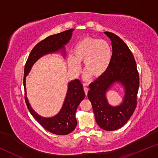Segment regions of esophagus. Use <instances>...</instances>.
Instances as JSON below:
<instances>
[{
  "instance_id": "esophagus-1",
  "label": "esophagus",
  "mask_w": 158,
  "mask_h": 158,
  "mask_svg": "<svg viewBox=\"0 0 158 158\" xmlns=\"http://www.w3.org/2000/svg\"><path fill=\"white\" fill-rule=\"evenodd\" d=\"M84 92H85V95H87L88 91H89V89H88L87 87H84Z\"/></svg>"
}]
</instances>
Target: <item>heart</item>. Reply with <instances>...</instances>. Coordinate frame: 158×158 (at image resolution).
I'll list each match as a JSON object with an SVG mask.
<instances>
[{"label":"heart","mask_w":158,"mask_h":158,"mask_svg":"<svg viewBox=\"0 0 158 158\" xmlns=\"http://www.w3.org/2000/svg\"><path fill=\"white\" fill-rule=\"evenodd\" d=\"M112 58L111 45L105 40L85 37L79 40L69 56V69L74 74L80 71V64L84 63V70L93 79L102 77L110 66Z\"/></svg>","instance_id":"1"}]
</instances>
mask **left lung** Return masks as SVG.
I'll return each instance as SVG.
<instances>
[{
	"mask_svg": "<svg viewBox=\"0 0 158 158\" xmlns=\"http://www.w3.org/2000/svg\"><path fill=\"white\" fill-rule=\"evenodd\" d=\"M104 33L111 41V64L102 77L89 85L88 98L92 104L98 125L105 130L114 131L123 126L135 110L139 76L135 58L127 44L114 33ZM116 82L124 86L125 95L121 105L111 106L108 102L106 93Z\"/></svg>",
	"mask_w": 158,
	"mask_h": 158,
	"instance_id": "8db88e82",
	"label": "left lung"
}]
</instances>
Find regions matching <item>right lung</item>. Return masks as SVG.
I'll list each match as a JSON object with an SVG mask.
<instances>
[{"label": "right lung", "instance_id": "add662e5", "mask_svg": "<svg viewBox=\"0 0 158 158\" xmlns=\"http://www.w3.org/2000/svg\"><path fill=\"white\" fill-rule=\"evenodd\" d=\"M73 28L52 35L37 43L32 49L26 61L24 68L23 86L25 89V101L29 111L34 118L49 132L58 135H66L75 129L77 121L75 118L76 111L80 102L85 98V93L81 81L74 79L68 83V89L62 108L56 116L51 118L42 117L35 112L29 104L26 97V77L30 73L34 63L43 56L48 53H56L62 50L65 56V45L71 39Z\"/></svg>", "mask_w": 158, "mask_h": 158}]
</instances>
